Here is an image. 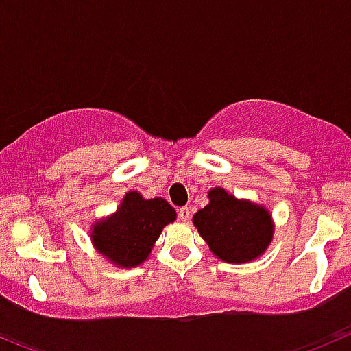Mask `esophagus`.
Returning a JSON list of instances; mask_svg holds the SVG:
<instances>
[{"mask_svg":"<svg viewBox=\"0 0 351 351\" xmlns=\"http://www.w3.org/2000/svg\"><path fill=\"white\" fill-rule=\"evenodd\" d=\"M190 214H191L190 207H181V209H179V219H181L182 223L190 221Z\"/></svg>","mask_w":351,"mask_h":351,"instance_id":"34e87169","label":"esophagus"}]
</instances>
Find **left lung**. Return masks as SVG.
<instances>
[{
    "mask_svg": "<svg viewBox=\"0 0 351 351\" xmlns=\"http://www.w3.org/2000/svg\"><path fill=\"white\" fill-rule=\"evenodd\" d=\"M207 198L209 204L193 214V225L210 253L226 263L260 258L274 237L271 210L234 197L221 186L209 190Z\"/></svg>",
    "mask_w": 351,
    "mask_h": 351,
    "instance_id": "left-lung-1",
    "label": "left lung"
}]
</instances>
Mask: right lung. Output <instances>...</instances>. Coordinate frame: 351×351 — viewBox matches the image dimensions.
Returning <instances> with one entry per match:
<instances>
[{
  "label": "right lung",
  "mask_w": 351,
  "mask_h": 351,
  "mask_svg": "<svg viewBox=\"0 0 351 351\" xmlns=\"http://www.w3.org/2000/svg\"><path fill=\"white\" fill-rule=\"evenodd\" d=\"M176 218L178 213L165 198L128 191L112 214L93 223L89 237L95 250L116 267H138L149 258L161 230Z\"/></svg>",
  "instance_id": "right-lung-1"
}]
</instances>
